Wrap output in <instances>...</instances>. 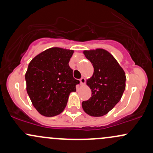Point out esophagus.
<instances>
[{"mask_svg":"<svg viewBox=\"0 0 153 153\" xmlns=\"http://www.w3.org/2000/svg\"><path fill=\"white\" fill-rule=\"evenodd\" d=\"M80 83H81V86H83L85 83V78H81V79H80Z\"/></svg>","mask_w":153,"mask_h":153,"instance_id":"1","label":"esophagus"}]
</instances>
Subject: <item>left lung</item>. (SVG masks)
I'll return each mask as SVG.
<instances>
[{
  "label": "left lung",
  "instance_id": "1",
  "mask_svg": "<svg viewBox=\"0 0 153 153\" xmlns=\"http://www.w3.org/2000/svg\"><path fill=\"white\" fill-rule=\"evenodd\" d=\"M94 67L92 76L86 80L91 97L83 101L82 108L88 115L107 114L121 100L125 89V71L108 51L102 48L83 51Z\"/></svg>",
  "mask_w": 153,
  "mask_h": 153
}]
</instances>
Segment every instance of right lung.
Instances as JSON below:
<instances>
[{
	"instance_id": "right-lung-1",
	"label": "right lung",
	"mask_w": 153,
	"mask_h": 153,
	"mask_svg": "<svg viewBox=\"0 0 153 153\" xmlns=\"http://www.w3.org/2000/svg\"><path fill=\"white\" fill-rule=\"evenodd\" d=\"M73 50L51 48L35 56L25 72L26 91L41 115L51 117L62 113L70 94L79 83L72 75L69 62Z\"/></svg>"
}]
</instances>
